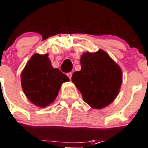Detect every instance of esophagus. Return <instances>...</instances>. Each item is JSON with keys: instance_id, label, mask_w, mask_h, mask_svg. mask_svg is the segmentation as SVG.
Returning a JSON list of instances; mask_svg holds the SVG:
<instances>
[{"instance_id": "esophagus-1", "label": "esophagus", "mask_w": 148, "mask_h": 148, "mask_svg": "<svg viewBox=\"0 0 148 148\" xmlns=\"http://www.w3.org/2000/svg\"><path fill=\"white\" fill-rule=\"evenodd\" d=\"M72 75H73V73H67V76H68V77L69 78V79H72Z\"/></svg>"}]
</instances>
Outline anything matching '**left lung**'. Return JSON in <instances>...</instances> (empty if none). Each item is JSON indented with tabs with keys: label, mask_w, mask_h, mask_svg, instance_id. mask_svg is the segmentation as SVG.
<instances>
[{
	"label": "left lung",
	"mask_w": 148,
	"mask_h": 148,
	"mask_svg": "<svg viewBox=\"0 0 148 148\" xmlns=\"http://www.w3.org/2000/svg\"><path fill=\"white\" fill-rule=\"evenodd\" d=\"M80 63L81 70L73 73L72 81L84 101L94 108H102L112 103L122 82L120 67L101 49L83 53Z\"/></svg>",
	"instance_id": "left-lung-1"
}]
</instances>
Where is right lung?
I'll use <instances>...</instances> for the list:
<instances>
[{
	"label": "right lung",
	"instance_id": "right-lung-1",
	"mask_svg": "<svg viewBox=\"0 0 148 148\" xmlns=\"http://www.w3.org/2000/svg\"><path fill=\"white\" fill-rule=\"evenodd\" d=\"M69 79L59 69L53 68L48 54H35L21 74L23 90L32 103L47 107L57 96L61 85Z\"/></svg>",
	"mask_w": 148,
	"mask_h": 148
}]
</instances>
